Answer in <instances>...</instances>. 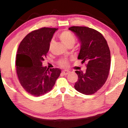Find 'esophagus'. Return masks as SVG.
Here are the masks:
<instances>
[{
	"mask_svg": "<svg viewBox=\"0 0 128 128\" xmlns=\"http://www.w3.org/2000/svg\"><path fill=\"white\" fill-rule=\"evenodd\" d=\"M69 72H70L69 71H66V70H64V71H62V74L63 75H64V76H66V75L68 74Z\"/></svg>",
	"mask_w": 128,
	"mask_h": 128,
	"instance_id": "34e87169",
	"label": "esophagus"
}]
</instances>
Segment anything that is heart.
Masks as SVG:
<instances>
[{
	"instance_id": "1",
	"label": "heart",
	"mask_w": 128,
	"mask_h": 128,
	"mask_svg": "<svg viewBox=\"0 0 128 128\" xmlns=\"http://www.w3.org/2000/svg\"><path fill=\"white\" fill-rule=\"evenodd\" d=\"M58 37L68 47L72 46H73L76 42V36L70 31H64L61 32L59 34ZM52 44H53V41L52 40L50 42V46H49L50 49L52 48ZM58 63L61 67H66L68 65V61L65 58H62L58 61Z\"/></svg>"
}]
</instances>
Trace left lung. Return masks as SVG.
Instances as JSON below:
<instances>
[{
    "instance_id": "8db88e82",
    "label": "left lung",
    "mask_w": 128,
    "mask_h": 128,
    "mask_svg": "<svg viewBox=\"0 0 128 128\" xmlns=\"http://www.w3.org/2000/svg\"><path fill=\"white\" fill-rule=\"evenodd\" d=\"M81 42L78 59L86 67V72L76 71L78 81L75 83L76 91L91 95L102 88L108 78L110 67V53L106 40L96 30L84 26H72Z\"/></svg>"
}]
</instances>
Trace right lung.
Segmentation results:
<instances>
[{
  "label": "right lung",
  "mask_w": 128,
  "mask_h": 128,
  "mask_svg": "<svg viewBox=\"0 0 128 128\" xmlns=\"http://www.w3.org/2000/svg\"><path fill=\"white\" fill-rule=\"evenodd\" d=\"M56 28L42 27L25 36L17 52L16 72L19 82L26 91L40 96L50 91L58 78L61 70L42 67L50 42Z\"/></svg>",
  "instance_id": "1"
}]
</instances>
